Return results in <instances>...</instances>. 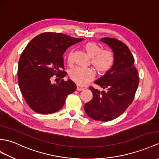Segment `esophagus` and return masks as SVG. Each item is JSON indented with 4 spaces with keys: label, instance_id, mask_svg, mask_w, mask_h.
I'll return each instance as SVG.
<instances>
[{
    "label": "esophagus",
    "instance_id": "obj_1",
    "mask_svg": "<svg viewBox=\"0 0 159 159\" xmlns=\"http://www.w3.org/2000/svg\"><path fill=\"white\" fill-rule=\"evenodd\" d=\"M76 86H77V88H76L77 90H78V91H81V90H84V87H82V86H80V85H78V84H77Z\"/></svg>",
    "mask_w": 159,
    "mask_h": 159
}]
</instances>
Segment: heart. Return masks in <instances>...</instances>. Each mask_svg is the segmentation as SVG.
I'll return each mask as SVG.
<instances>
[{
	"mask_svg": "<svg viewBox=\"0 0 159 159\" xmlns=\"http://www.w3.org/2000/svg\"><path fill=\"white\" fill-rule=\"evenodd\" d=\"M84 49L92 58V64L96 68L98 72L103 73L108 71L114 64V56L113 53L108 50H102L100 46L94 42H88L84 45ZM73 51L68 55V63L73 62ZM96 73L91 68L75 67L69 72V77L73 82L80 85H84L90 82L95 77Z\"/></svg>",
	"mask_w": 159,
	"mask_h": 159,
	"instance_id": "obj_1",
	"label": "heart"
}]
</instances>
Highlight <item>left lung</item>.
Masks as SVG:
<instances>
[{"instance_id":"obj_1","label":"left lung","mask_w":159,"mask_h":159,"mask_svg":"<svg viewBox=\"0 0 159 159\" xmlns=\"http://www.w3.org/2000/svg\"><path fill=\"white\" fill-rule=\"evenodd\" d=\"M100 42L113 50L114 64L94 83L106 91L90 87L93 98L84 105V111L96 121H109L118 117L132 102L139 84L134 59L128 47L115 38H103Z\"/></svg>"}]
</instances>
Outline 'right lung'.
<instances>
[{"instance_id":"1","label":"right lung","mask_w":159,"mask_h":159,"mask_svg":"<svg viewBox=\"0 0 159 159\" xmlns=\"http://www.w3.org/2000/svg\"><path fill=\"white\" fill-rule=\"evenodd\" d=\"M60 33L46 32L31 40L18 63V82L28 105L36 113L51 114L63 107L67 96L76 90L70 79L52 83L56 75L63 79V54L71 46L82 41Z\"/></svg>"}]
</instances>
